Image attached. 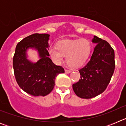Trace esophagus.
I'll return each mask as SVG.
<instances>
[{"label":"esophagus","instance_id":"obj_1","mask_svg":"<svg viewBox=\"0 0 126 126\" xmlns=\"http://www.w3.org/2000/svg\"><path fill=\"white\" fill-rule=\"evenodd\" d=\"M71 72V70H68V69H65V73H67V74H69Z\"/></svg>","mask_w":126,"mask_h":126}]
</instances>
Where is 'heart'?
Masks as SVG:
<instances>
[{
	"mask_svg": "<svg viewBox=\"0 0 126 126\" xmlns=\"http://www.w3.org/2000/svg\"><path fill=\"white\" fill-rule=\"evenodd\" d=\"M92 44L88 39L81 38L59 42L57 47L51 46L48 52L53 62L61 64L66 56L67 62L73 67H79L88 59L92 52Z\"/></svg>",
	"mask_w": 126,
	"mask_h": 126,
	"instance_id": "heart-1",
	"label": "heart"
}]
</instances>
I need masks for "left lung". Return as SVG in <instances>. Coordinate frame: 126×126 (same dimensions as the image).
Returning a JSON list of instances; mask_svg holds the SVG:
<instances>
[{
  "instance_id": "obj_1",
  "label": "left lung",
  "mask_w": 126,
  "mask_h": 126,
  "mask_svg": "<svg viewBox=\"0 0 126 126\" xmlns=\"http://www.w3.org/2000/svg\"><path fill=\"white\" fill-rule=\"evenodd\" d=\"M96 44L87 64L79 70L81 79L73 84L77 96L81 98L95 97L106 90L115 69L114 50L107 41L94 36Z\"/></svg>"
}]
</instances>
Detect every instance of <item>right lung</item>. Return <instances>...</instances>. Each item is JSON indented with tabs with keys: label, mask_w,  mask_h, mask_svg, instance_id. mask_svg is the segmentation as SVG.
<instances>
[{
	"label": "right lung",
	"mask_w": 126,
	"mask_h": 126,
	"mask_svg": "<svg viewBox=\"0 0 126 126\" xmlns=\"http://www.w3.org/2000/svg\"><path fill=\"white\" fill-rule=\"evenodd\" d=\"M48 34H31L17 43L13 57L16 80L19 87L34 96H46L55 86L59 74L64 73L60 65L53 64L49 58ZM30 47L37 49L40 59L35 63L27 59L26 52Z\"/></svg>",
	"instance_id": "right-lung-1"
}]
</instances>
